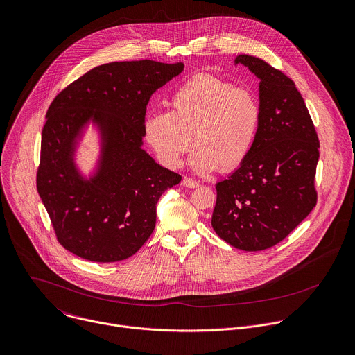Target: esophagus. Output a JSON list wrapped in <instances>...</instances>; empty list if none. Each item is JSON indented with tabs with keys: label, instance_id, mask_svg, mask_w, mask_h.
<instances>
[{
	"label": "esophagus",
	"instance_id": "1",
	"mask_svg": "<svg viewBox=\"0 0 355 355\" xmlns=\"http://www.w3.org/2000/svg\"><path fill=\"white\" fill-rule=\"evenodd\" d=\"M182 185L187 187V188H198L199 187V182H196L195 180L189 178V177H184L182 178Z\"/></svg>",
	"mask_w": 355,
	"mask_h": 355
}]
</instances>
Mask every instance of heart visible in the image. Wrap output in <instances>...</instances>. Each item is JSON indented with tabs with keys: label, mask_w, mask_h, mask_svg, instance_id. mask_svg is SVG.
Masks as SVG:
<instances>
[{
	"label": "heart",
	"mask_w": 355,
	"mask_h": 355,
	"mask_svg": "<svg viewBox=\"0 0 355 355\" xmlns=\"http://www.w3.org/2000/svg\"><path fill=\"white\" fill-rule=\"evenodd\" d=\"M170 108L149 111L144 120V138L166 167L181 166L192 139L189 164L199 174L232 171L251 153L262 118L254 90L199 73L171 94Z\"/></svg>",
	"instance_id": "1"
}]
</instances>
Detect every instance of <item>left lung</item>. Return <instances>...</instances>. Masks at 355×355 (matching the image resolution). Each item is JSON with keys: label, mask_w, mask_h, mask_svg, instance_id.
I'll return each mask as SVG.
<instances>
[{"label": "left lung", "mask_w": 355, "mask_h": 355, "mask_svg": "<svg viewBox=\"0 0 355 355\" xmlns=\"http://www.w3.org/2000/svg\"><path fill=\"white\" fill-rule=\"evenodd\" d=\"M259 78L262 118L245 162L217 182L211 225L221 240L243 251L283 241L316 206L319 139L295 83L266 61L240 54Z\"/></svg>", "instance_id": "obj_1"}]
</instances>
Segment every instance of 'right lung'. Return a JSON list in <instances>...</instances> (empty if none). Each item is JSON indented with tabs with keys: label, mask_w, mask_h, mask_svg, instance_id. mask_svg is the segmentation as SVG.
I'll use <instances>...</instances> for the list:
<instances>
[{
	"label": "right lung",
	"mask_w": 355,
	"mask_h": 355,
	"mask_svg": "<svg viewBox=\"0 0 355 355\" xmlns=\"http://www.w3.org/2000/svg\"><path fill=\"white\" fill-rule=\"evenodd\" d=\"M182 62L152 60L96 67L62 89L47 110L36 174L58 243L92 262L132 257L156 225V203L180 184L141 148L152 94L181 73ZM93 117L103 155L96 178L82 182L71 163L74 139Z\"/></svg>",
	"instance_id": "right-lung-1"
}]
</instances>
